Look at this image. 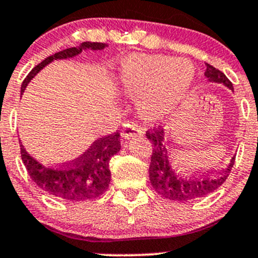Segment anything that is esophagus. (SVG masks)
I'll return each instance as SVG.
<instances>
[{"label": "esophagus", "instance_id": "obj_1", "mask_svg": "<svg viewBox=\"0 0 258 258\" xmlns=\"http://www.w3.org/2000/svg\"><path fill=\"white\" fill-rule=\"evenodd\" d=\"M144 132H145L144 131V128L139 127L137 124L128 123L123 127V130H122L121 132V136L123 140H128V139H131V137L134 136H140V135H144Z\"/></svg>", "mask_w": 258, "mask_h": 258}]
</instances>
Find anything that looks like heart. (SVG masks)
I'll return each instance as SVG.
<instances>
[{"label":"heart","mask_w":258,"mask_h":258,"mask_svg":"<svg viewBox=\"0 0 258 258\" xmlns=\"http://www.w3.org/2000/svg\"><path fill=\"white\" fill-rule=\"evenodd\" d=\"M195 76L189 61L159 54H132L118 67L122 90L137 99L139 114L146 122L172 118L191 95Z\"/></svg>","instance_id":"heart-1"}]
</instances>
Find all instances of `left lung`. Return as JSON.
I'll list each match as a JSON object with an SVG mask.
<instances>
[{
  "mask_svg": "<svg viewBox=\"0 0 258 258\" xmlns=\"http://www.w3.org/2000/svg\"><path fill=\"white\" fill-rule=\"evenodd\" d=\"M205 76L210 83L223 84L232 91L234 90L229 79L211 64L206 63ZM146 137L153 145V155L149 168L150 183L159 195L170 201L186 202L208 196L227 180L234 164L235 156H233L227 169L218 175L184 174L173 165L172 158L165 145V132L162 127L159 126L158 128L148 131Z\"/></svg>",
  "mask_w": 258,
  "mask_h": 258,
  "instance_id": "left-lung-1",
  "label": "left lung"
}]
</instances>
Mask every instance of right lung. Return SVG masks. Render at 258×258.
I'll use <instances>...</instances> for the list:
<instances>
[{"label": "right lung", "instance_id": "1", "mask_svg": "<svg viewBox=\"0 0 258 258\" xmlns=\"http://www.w3.org/2000/svg\"><path fill=\"white\" fill-rule=\"evenodd\" d=\"M108 44L105 43L84 42L78 47L67 48L61 52L47 57L43 62L31 70L21 85V95L33 79L47 64L58 59H67L80 54L83 50H102ZM21 159L31 179L37 186L58 199L72 202L89 201L102 196L109 187L110 170L109 160L121 150L119 134L109 135L94 141L88 150L81 154L74 162L58 168H50L39 163L30 155L20 143Z\"/></svg>", "mask_w": 258, "mask_h": 258}]
</instances>
